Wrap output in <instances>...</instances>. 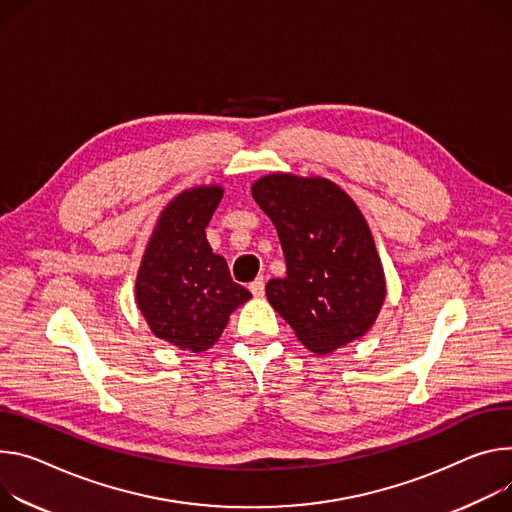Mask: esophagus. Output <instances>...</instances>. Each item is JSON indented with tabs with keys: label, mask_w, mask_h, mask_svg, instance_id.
Wrapping results in <instances>:
<instances>
[{
	"label": "esophagus",
	"mask_w": 512,
	"mask_h": 512,
	"mask_svg": "<svg viewBox=\"0 0 512 512\" xmlns=\"http://www.w3.org/2000/svg\"><path fill=\"white\" fill-rule=\"evenodd\" d=\"M251 294L255 296V298H263V294H265V280L263 277H257V280L251 284Z\"/></svg>",
	"instance_id": "esophagus-1"
}]
</instances>
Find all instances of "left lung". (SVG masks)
Segmentation results:
<instances>
[{
  "mask_svg": "<svg viewBox=\"0 0 512 512\" xmlns=\"http://www.w3.org/2000/svg\"><path fill=\"white\" fill-rule=\"evenodd\" d=\"M251 194L286 255L284 280L265 286L273 310L316 355L361 339L384 306L386 275L351 196L331 179L292 173L259 177Z\"/></svg>",
  "mask_w": 512,
  "mask_h": 512,
  "instance_id": "obj_1",
  "label": "left lung"
}]
</instances>
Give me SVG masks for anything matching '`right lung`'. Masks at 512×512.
I'll return each instance as SVG.
<instances>
[{
	"label": "right lung",
	"mask_w": 512,
	"mask_h": 512,
	"mask_svg": "<svg viewBox=\"0 0 512 512\" xmlns=\"http://www.w3.org/2000/svg\"><path fill=\"white\" fill-rule=\"evenodd\" d=\"M222 194L220 185L177 194L159 214L136 273V306L153 335L192 353L210 349L230 314L251 298L206 241Z\"/></svg>",
	"instance_id": "1"
}]
</instances>
